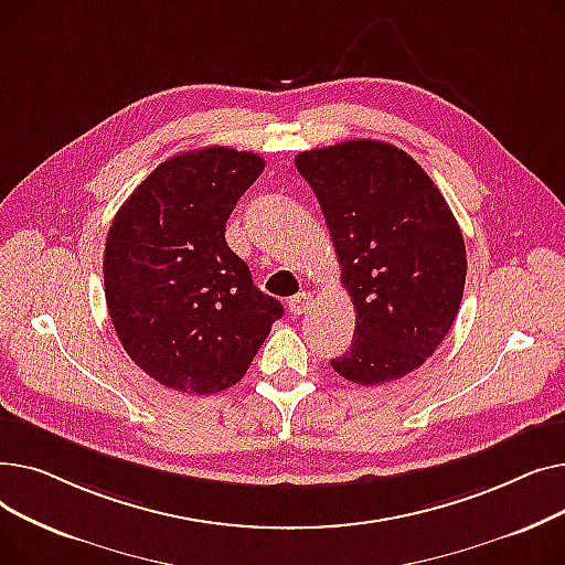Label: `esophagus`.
Returning <instances> with one entry per match:
<instances>
[{
    "mask_svg": "<svg viewBox=\"0 0 565 565\" xmlns=\"http://www.w3.org/2000/svg\"><path fill=\"white\" fill-rule=\"evenodd\" d=\"M311 305H313L311 292L305 290V292H298V295H295V298L288 300V311L292 316H302V313H307L311 309Z\"/></svg>",
    "mask_w": 565,
    "mask_h": 565,
    "instance_id": "34e87169",
    "label": "esophagus"
}]
</instances>
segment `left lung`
Returning <instances> with one entry per match:
<instances>
[{
	"label": "left lung",
	"instance_id": "1",
	"mask_svg": "<svg viewBox=\"0 0 565 565\" xmlns=\"http://www.w3.org/2000/svg\"><path fill=\"white\" fill-rule=\"evenodd\" d=\"M316 192L358 322L332 369L382 384L419 369L462 302L460 226L430 175L401 148L350 139L295 158Z\"/></svg>",
	"mask_w": 565,
	"mask_h": 565
}]
</instances>
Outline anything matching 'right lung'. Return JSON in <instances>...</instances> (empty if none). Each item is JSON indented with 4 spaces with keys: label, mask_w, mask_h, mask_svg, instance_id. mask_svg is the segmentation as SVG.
Segmentation results:
<instances>
[{
    "label": "right lung",
    "mask_w": 565,
    "mask_h": 565,
    "mask_svg": "<svg viewBox=\"0 0 565 565\" xmlns=\"http://www.w3.org/2000/svg\"><path fill=\"white\" fill-rule=\"evenodd\" d=\"M263 167L260 156L226 146L173 156L109 226L103 275L114 330L130 360L169 390H228L284 316L224 237Z\"/></svg>",
    "instance_id": "obj_1"
}]
</instances>
